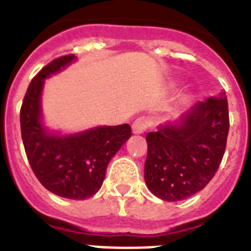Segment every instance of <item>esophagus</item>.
Segmentation results:
<instances>
[{"mask_svg":"<svg viewBox=\"0 0 251 251\" xmlns=\"http://www.w3.org/2000/svg\"><path fill=\"white\" fill-rule=\"evenodd\" d=\"M148 126H149V120H148L147 118H144V116L137 118V119L133 122V124H132V132H133L135 135H141V133L145 132Z\"/></svg>","mask_w":251,"mask_h":251,"instance_id":"esophagus-1","label":"esophagus"}]
</instances>
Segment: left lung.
<instances>
[{
    "instance_id": "obj_1",
    "label": "left lung",
    "mask_w": 251,
    "mask_h": 251,
    "mask_svg": "<svg viewBox=\"0 0 251 251\" xmlns=\"http://www.w3.org/2000/svg\"><path fill=\"white\" fill-rule=\"evenodd\" d=\"M228 131L224 91L157 126L156 132L147 135L144 178L149 191L166 201H178L203 190L223 160Z\"/></svg>"
}]
</instances>
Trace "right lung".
Here are the masks:
<instances>
[{"label":"right lung","instance_id":"1","mask_svg":"<svg viewBox=\"0 0 251 251\" xmlns=\"http://www.w3.org/2000/svg\"><path fill=\"white\" fill-rule=\"evenodd\" d=\"M75 61V55L63 56L32 78L21 108V131L27 158L39 182L57 196L85 200L102 187L108 162L132 133L128 124L98 126L72 133L47 126L42 110L46 79Z\"/></svg>","mask_w":251,"mask_h":251}]
</instances>
